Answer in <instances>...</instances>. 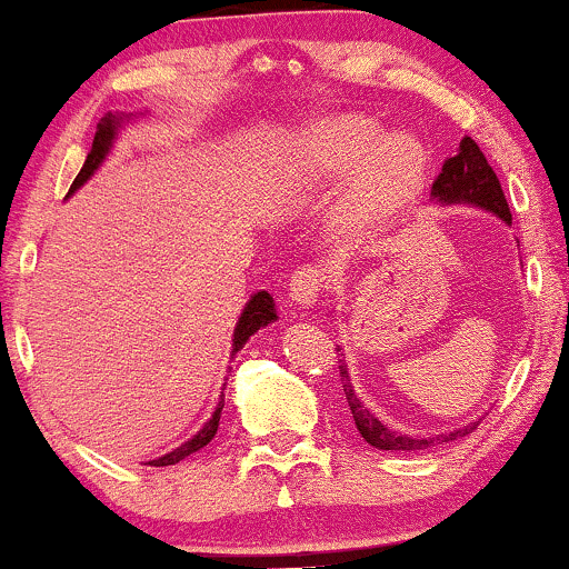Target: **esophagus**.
Segmentation results:
<instances>
[{
  "instance_id": "esophagus-1",
  "label": "esophagus",
  "mask_w": 569,
  "mask_h": 569,
  "mask_svg": "<svg viewBox=\"0 0 569 569\" xmlns=\"http://www.w3.org/2000/svg\"><path fill=\"white\" fill-rule=\"evenodd\" d=\"M291 299L297 305L310 307L318 302V297L326 289V270L320 264H302L291 276Z\"/></svg>"
}]
</instances>
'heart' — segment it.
<instances>
[{
	"label": "heart",
	"mask_w": 569,
	"mask_h": 569,
	"mask_svg": "<svg viewBox=\"0 0 569 569\" xmlns=\"http://www.w3.org/2000/svg\"><path fill=\"white\" fill-rule=\"evenodd\" d=\"M291 172L320 188L347 182L337 228L368 241L406 214L427 182V150L413 134H389L368 116H333L293 142Z\"/></svg>",
	"instance_id": "1"
}]
</instances>
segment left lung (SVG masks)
Returning <instances> with one entry per match:
<instances>
[{
  "instance_id": "left-lung-1",
  "label": "left lung",
  "mask_w": 569,
  "mask_h": 569,
  "mask_svg": "<svg viewBox=\"0 0 569 569\" xmlns=\"http://www.w3.org/2000/svg\"><path fill=\"white\" fill-rule=\"evenodd\" d=\"M432 198L448 207V203H471V207H480L485 211H492L496 217H501L506 224H511V211L509 203H506V196L501 190V182H498L496 172L485 159V153L480 150L471 137H463L461 146H458V153L453 159H448L442 163V172L437 177L432 184ZM341 385H345V397L347 406L352 410V419L358 432L362 435V440L379 450H402V453H416V450H427L435 448V445L458 440V437H467L477 423H469V427L456 429L450 435H437V437H416L392 432L387 423H381L376 416L360 402V397L355 395L350 373H347V366L341 362Z\"/></svg>"
}]
</instances>
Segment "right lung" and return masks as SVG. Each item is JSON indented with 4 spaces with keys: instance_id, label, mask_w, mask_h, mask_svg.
Here are the masks:
<instances>
[{
    "instance_id": "add662e5",
    "label": "right lung",
    "mask_w": 569,
    "mask_h": 569,
    "mask_svg": "<svg viewBox=\"0 0 569 569\" xmlns=\"http://www.w3.org/2000/svg\"><path fill=\"white\" fill-rule=\"evenodd\" d=\"M127 119H129V116H121V113H116V116L108 113L106 119H100L98 132H94V140H92V150H89V153H87L84 167H81V172L77 174V180H73L71 190H68V196H71L73 190H79L81 184L89 180V177L98 172L100 163L106 161L108 150H111V146H113L116 134H119V127L124 124ZM276 318H278V315H276V302H272L270 293L257 291L254 297H251L249 302H246L241 318H238V323H236V331H232V355H236L238 350H243V345H246V341H249L251 333H257L259 328L267 326V323H272V320H276ZM222 406H224V400H219L214 416H211V419L203 423L201 432L190 437L188 442H182L180 448H174L172 453H167V456L156 458V461H150V467H172V463L182 461V458H188L190 453H196V450H201L203 445H209L211 440H214L217 427H219V416H222Z\"/></svg>"
}]
</instances>
